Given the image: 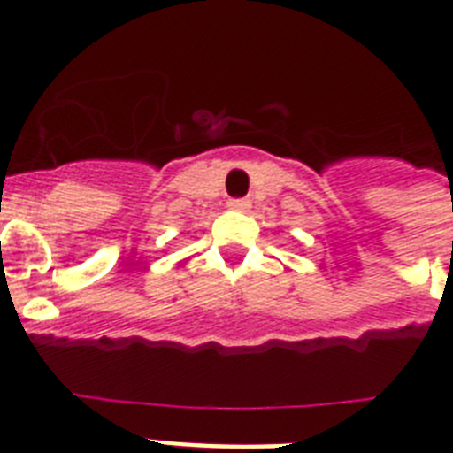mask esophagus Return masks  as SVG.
Here are the masks:
<instances>
[{
	"mask_svg": "<svg viewBox=\"0 0 453 453\" xmlns=\"http://www.w3.org/2000/svg\"><path fill=\"white\" fill-rule=\"evenodd\" d=\"M250 199H229V206L234 208V211H245V208H250Z\"/></svg>",
	"mask_w": 453,
	"mask_h": 453,
	"instance_id": "34e87169",
	"label": "esophagus"
}]
</instances>
